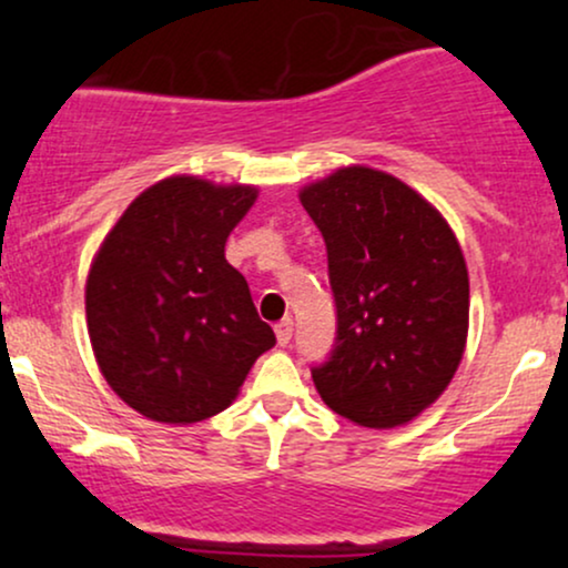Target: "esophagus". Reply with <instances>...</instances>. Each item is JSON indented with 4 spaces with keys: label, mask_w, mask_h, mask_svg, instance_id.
<instances>
[{
    "label": "esophagus",
    "mask_w": 568,
    "mask_h": 568,
    "mask_svg": "<svg viewBox=\"0 0 568 568\" xmlns=\"http://www.w3.org/2000/svg\"><path fill=\"white\" fill-rule=\"evenodd\" d=\"M275 336H277L280 347H288V342L293 336V321H291V317H285V321H280L275 325Z\"/></svg>",
    "instance_id": "obj_1"
}]
</instances>
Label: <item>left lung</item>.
<instances>
[{
    "instance_id": "left-lung-1",
    "label": "left lung",
    "mask_w": 568,
    "mask_h": 568,
    "mask_svg": "<svg viewBox=\"0 0 568 568\" xmlns=\"http://www.w3.org/2000/svg\"><path fill=\"white\" fill-rule=\"evenodd\" d=\"M298 200L323 232L338 317L336 349L312 382L355 425H408L465 355L470 277L459 240L433 202L376 168H338Z\"/></svg>"
}]
</instances>
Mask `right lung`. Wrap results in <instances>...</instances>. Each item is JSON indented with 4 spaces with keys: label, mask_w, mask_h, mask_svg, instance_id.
Segmentation results:
<instances>
[{
    "label": "right lung",
    "mask_w": 568,
    "mask_h": 568,
    "mask_svg": "<svg viewBox=\"0 0 568 568\" xmlns=\"http://www.w3.org/2000/svg\"><path fill=\"white\" fill-rule=\"evenodd\" d=\"M258 197L251 184L162 179L128 205L93 256L84 315L103 379L162 425H194L232 406L275 334L226 237Z\"/></svg>",
    "instance_id": "obj_1"
}]
</instances>
